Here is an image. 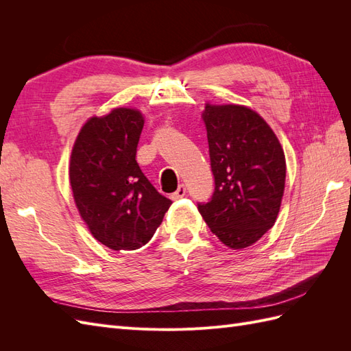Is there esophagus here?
Returning a JSON list of instances; mask_svg holds the SVG:
<instances>
[{
  "label": "esophagus",
  "instance_id": "1",
  "mask_svg": "<svg viewBox=\"0 0 351 351\" xmlns=\"http://www.w3.org/2000/svg\"><path fill=\"white\" fill-rule=\"evenodd\" d=\"M184 195H186V186H184V184H180V186H178V189L176 190V192L171 195V199H173V200H176V199L183 197Z\"/></svg>",
  "mask_w": 351,
  "mask_h": 351
}]
</instances>
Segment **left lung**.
Returning <instances> with one entry per match:
<instances>
[{
  "label": "left lung",
  "instance_id": "obj_1",
  "mask_svg": "<svg viewBox=\"0 0 351 351\" xmlns=\"http://www.w3.org/2000/svg\"><path fill=\"white\" fill-rule=\"evenodd\" d=\"M210 169L215 189L197 209L231 249L247 247L272 226L281 206L285 156L271 127L241 105H206Z\"/></svg>",
  "mask_w": 351,
  "mask_h": 351
}]
</instances>
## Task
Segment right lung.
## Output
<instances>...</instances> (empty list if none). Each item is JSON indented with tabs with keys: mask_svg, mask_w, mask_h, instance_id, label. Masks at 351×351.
I'll use <instances>...</instances> for the list:
<instances>
[{
	"mask_svg": "<svg viewBox=\"0 0 351 351\" xmlns=\"http://www.w3.org/2000/svg\"><path fill=\"white\" fill-rule=\"evenodd\" d=\"M143 117L117 108L82 127L70 159L74 202L93 237L112 250H134L152 239L173 202L136 161Z\"/></svg>",
	"mask_w": 351,
	"mask_h": 351,
	"instance_id": "right-lung-1",
	"label": "right lung"
}]
</instances>
